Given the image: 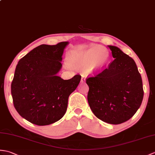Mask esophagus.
I'll return each instance as SVG.
<instances>
[{
  "label": "esophagus",
  "mask_w": 155,
  "mask_h": 155,
  "mask_svg": "<svg viewBox=\"0 0 155 155\" xmlns=\"http://www.w3.org/2000/svg\"><path fill=\"white\" fill-rule=\"evenodd\" d=\"M85 81H86L85 78L82 77L81 78V82H82V83H84V82H85Z\"/></svg>",
  "instance_id": "obj_1"
}]
</instances>
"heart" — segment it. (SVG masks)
<instances>
[{"mask_svg": "<svg viewBox=\"0 0 155 155\" xmlns=\"http://www.w3.org/2000/svg\"><path fill=\"white\" fill-rule=\"evenodd\" d=\"M108 57L106 49L102 46L94 45L84 51L71 53L69 63L74 68L88 67L91 71H96L102 69Z\"/></svg>", "mask_w": 155, "mask_h": 155, "instance_id": "obj_1", "label": "heart"}]
</instances>
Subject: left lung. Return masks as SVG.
I'll list each match as a JSON object with an SVG mask.
<instances>
[{"mask_svg": "<svg viewBox=\"0 0 155 155\" xmlns=\"http://www.w3.org/2000/svg\"><path fill=\"white\" fill-rule=\"evenodd\" d=\"M114 60L106 69L86 78L88 102L95 116L117 125L134 116L142 103L141 76L131 57L116 46H108Z\"/></svg>", "mask_w": 155, "mask_h": 155, "instance_id": "8db88e82", "label": "left lung"}]
</instances>
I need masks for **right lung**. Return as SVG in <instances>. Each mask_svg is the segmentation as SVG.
Masks as SVG:
<instances>
[{"mask_svg":"<svg viewBox=\"0 0 155 155\" xmlns=\"http://www.w3.org/2000/svg\"><path fill=\"white\" fill-rule=\"evenodd\" d=\"M67 44V41L42 44L18 63L11 84L14 106L31 124L41 126L61 120L67 111L70 94L81 81L80 74L69 80L57 76Z\"/></svg>","mask_w":155,"mask_h":155,"instance_id":"right-lung-1","label":"right lung"}]
</instances>
